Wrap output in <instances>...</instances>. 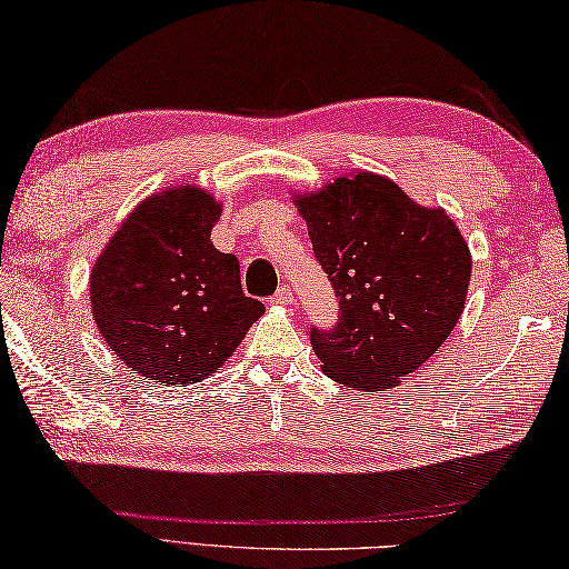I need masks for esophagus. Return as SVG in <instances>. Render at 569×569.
<instances>
[{
    "mask_svg": "<svg viewBox=\"0 0 569 569\" xmlns=\"http://www.w3.org/2000/svg\"><path fill=\"white\" fill-rule=\"evenodd\" d=\"M272 301H274V305H280V307H289V305H292V301H295V292H292V287H280V289H277V292H274V297H272Z\"/></svg>",
    "mask_w": 569,
    "mask_h": 569,
    "instance_id": "1",
    "label": "esophagus"
}]
</instances>
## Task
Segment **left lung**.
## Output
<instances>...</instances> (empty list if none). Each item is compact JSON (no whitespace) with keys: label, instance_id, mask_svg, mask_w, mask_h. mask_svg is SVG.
Here are the masks:
<instances>
[{"label":"left lung","instance_id":"8db88e82","mask_svg":"<svg viewBox=\"0 0 569 569\" xmlns=\"http://www.w3.org/2000/svg\"><path fill=\"white\" fill-rule=\"evenodd\" d=\"M295 206L341 307L331 331L309 333L323 376L366 392L398 386L457 327L469 242L445 208L420 206L370 171L297 193Z\"/></svg>","mask_w":569,"mask_h":569}]
</instances>
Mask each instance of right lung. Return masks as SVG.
I'll list each match as a JSON object with an SVG mask.
<instances>
[{
  "label": "right lung",
  "instance_id": "1",
  "mask_svg": "<svg viewBox=\"0 0 569 569\" xmlns=\"http://www.w3.org/2000/svg\"><path fill=\"white\" fill-rule=\"evenodd\" d=\"M220 211L196 187L147 196L90 272L98 331L144 380L179 388L206 380L262 317V301L242 295L236 254L213 248Z\"/></svg>",
  "mask_w": 569,
  "mask_h": 569
}]
</instances>
